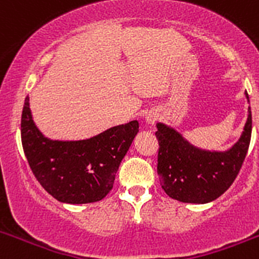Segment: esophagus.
Instances as JSON below:
<instances>
[{"label":"esophagus","mask_w":259,"mask_h":259,"mask_svg":"<svg viewBox=\"0 0 259 259\" xmlns=\"http://www.w3.org/2000/svg\"><path fill=\"white\" fill-rule=\"evenodd\" d=\"M157 119H158V114L154 113V111H149V113H146L145 120L149 123V124H154V123L157 122Z\"/></svg>","instance_id":"esophagus-1"}]
</instances>
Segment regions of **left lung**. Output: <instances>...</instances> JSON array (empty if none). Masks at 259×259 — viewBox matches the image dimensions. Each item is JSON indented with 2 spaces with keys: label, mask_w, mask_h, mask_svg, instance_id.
<instances>
[{
  "label": "left lung",
  "mask_w": 259,
  "mask_h": 259,
  "mask_svg": "<svg viewBox=\"0 0 259 259\" xmlns=\"http://www.w3.org/2000/svg\"><path fill=\"white\" fill-rule=\"evenodd\" d=\"M157 128V172L162 189L176 201L206 203L227 191L241 170L250 144L251 111L249 107L240 140L226 153L196 149L171 128L161 123Z\"/></svg>",
  "instance_id": "obj_1"
}]
</instances>
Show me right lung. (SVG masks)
<instances>
[{
	"mask_svg": "<svg viewBox=\"0 0 259 259\" xmlns=\"http://www.w3.org/2000/svg\"><path fill=\"white\" fill-rule=\"evenodd\" d=\"M20 128L23 150L42 188L61 202L89 203L111 191L139 122L116 125L88 140L52 141L36 128L26 97Z\"/></svg>",
	"mask_w": 259,
	"mask_h": 259,
	"instance_id": "right-lung-1",
	"label": "right lung"
}]
</instances>
